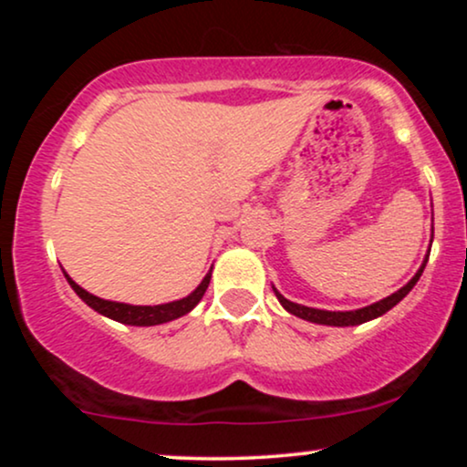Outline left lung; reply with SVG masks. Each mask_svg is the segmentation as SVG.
<instances>
[{
    "label": "left lung",
    "instance_id": "8db88e82",
    "mask_svg": "<svg viewBox=\"0 0 467 467\" xmlns=\"http://www.w3.org/2000/svg\"><path fill=\"white\" fill-rule=\"evenodd\" d=\"M426 261H428V259H426ZM426 261H423V265L420 267V272H417V275L412 276L410 281L406 283L404 287L398 289V292H395V294H390V296L384 298V301H379V303H373V305H368V307L356 309V312H325V309L305 307V305H298V303H292V301H287V298L283 296V294H278L276 289H275V294H276L278 303H281L283 307H285L289 314L298 316V318H303V320H309V323H318V325H334V327H351V325H362V323H367V320H373V318H378V316L387 314L389 309H393L395 305H398V303L401 301V298H404L406 294L410 292L412 287H415V283L420 281V276H421L423 267H426Z\"/></svg>",
    "mask_w": 467,
    "mask_h": 467
}]
</instances>
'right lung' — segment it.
<instances>
[{
	"mask_svg": "<svg viewBox=\"0 0 467 467\" xmlns=\"http://www.w3.org/2000/svg\"><path fill=\"white\" fill-rule=\"evenodd\" d=\"M67 278V283L72 285L74 292L83 298L89 307L96 309L99 314L107 316V318H114L118 323H125V325H136V327H151V325H162L169 323V320L180 318V316L189 314L197 303L202 301L203 292H206L208 283H211V275L203 276V281L200 283V287L195 292L189 294L186 298L182 301H173V303H166V305H127V303H114V301H103V298L94 296V294L85 292L83 287H78L72 278Z\"/></svg>",
	"mask_w": 467,
	"mask_h": 467,
	"instance_id": "1",
	"label": "right lung"
}]
</instances>
